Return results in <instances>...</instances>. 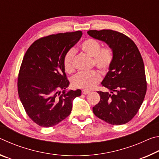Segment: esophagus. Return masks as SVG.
Here are the masks:
<instances>
[{
	"instance_id": "esophagus-1",
	"label": "esophagus",
	"mask_w": 159,
	"mask_h": 159,
	"mask_svg": "<svg viewBox=\"0 0 159 159\" xmlns=\"http://www.w3.org/2000/svg\"><path fill=\"white\" fill-rule=\"evenodd\" d=\"M82 93L83 94V95H87V94H88V93H90V91H88V90H82Z\"/></svg>"
}]
</instances>
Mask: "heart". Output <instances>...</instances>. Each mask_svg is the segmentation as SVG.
I'll use <instances>...</instances> for the list:
<instances>
[{
  "mask_svg": "<svg viewBox=\"0 0 159 159\" xmlns=\"http://www.w3.org/2000/svg\"><path fill=\"white\" fill-rule=\"evenodd\" d=\"M80 48L85 52L93 57L94 66L102 72L109 70L114 60V52L109 46L101 47V43L95 39H88L80 44ZM76 50L70 48L67 50L63 58V65L65 71L71 74L75 71L74 58ZM101 76L98 71L79 72L72 79V84L77 88L91 90L99 83Z\"/></svg>",
  "mask_w": 159,
  "mask_h": 159,
  "instance_id": "obj_1",
  "label": "heart"
}]
</instances>
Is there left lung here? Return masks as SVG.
<instances>
[{"mask_svg": "<svg viewBox=\"0 0 159 159\" xmlns=\"http://www.w3.org/2000/svg\"><path fill=\"white\" fill-rule=\"evenodd\" d=\"M94 39L105 42L113 50L114 60L102 82L108 91H98L100 100L93 107L94 114L111 125H123L137 114L147 92L143 60L135 43L120 32L90 30Z\"/></svg>", "mask_w": 159, "mask_h": 159, "instance_id": "8db88e82", "label": "left lung"}]
</instances>
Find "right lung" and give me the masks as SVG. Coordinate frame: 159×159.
I'll return each instance as SVG.
<instances>
[{
    "instance_id": "1",
    "label": "right lung",
    "mask_w": 159,
    "mask_h": 159,
    "mask_svg": "<svg viewBox=\"0 0 159 159\" xmlns=\"http://www.w3.org/2000/svg\"><path fill=\"white\" fill-rule=\"evenodd\" d=\"M81 36L82 32L76 31L42 37L24 56L18 94L26 114L39 126L52 127L65 119L71 114L74 99L81 95L79 89L65 93L69 81L63 65L65 53Z\"/></svg>"
}]
</instances>
